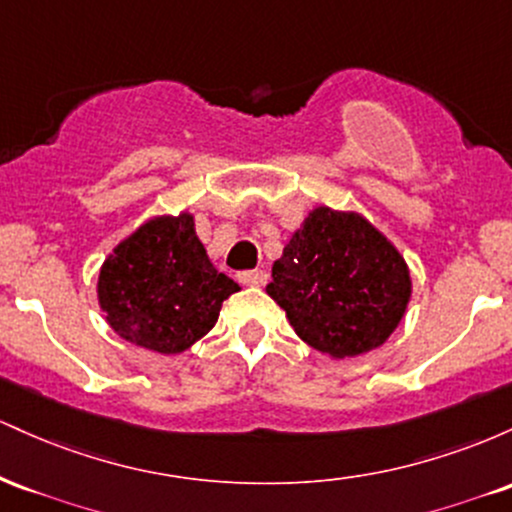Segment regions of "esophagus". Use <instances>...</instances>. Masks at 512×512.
<instances>
[{
	"instance_id": "obj_1",
	"label": "esophagus",
	"mask_w": 512,
	"mask_h": 512,
	"mask_svg": "<svg viewBox=\"0 0 512 512\" xmlns=\"http://www.w3.org/2000/svg\"><path fill=\"white\" fill-rule=\"evenodd\" d=\"M238 279L245 286H264L267 284V272H262V269H245V272L238 274Z\"/></svg>"
}]
</instances>
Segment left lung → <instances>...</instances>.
Here are the masks:
<instances>
[{
	"instance_id": "left-lung-1",
	"label": "left lung",
	"mask_w": 512,
	"mask_h": 512,
	"mask_svg": "<svg viewBox=\"0 0 512 512\" xmlns=\"http://www.w3.org/2000/svg\"><path fill=\"white\" fill-rule=\"evenodd\" d=\"M267 293L305 344L351 358L395 332L411 279L395 245L363 216L317 207L274 262Z\"/></svg>"
}]
</instances>
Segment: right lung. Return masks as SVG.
I'll list each match as a JSON object with an SVG mask.
<instances>
[{
  "label": "right lung",
  "mask_w": 512,
  "mask_h": 512,
  "mask_svg": "<svg viewBox=\"0 0 512 512\" xmlns=\"http://www.w3.org/2000/svg\"><path fill=\"white\" fill-rule=\"evenodd\" d=\"M233 291L238 284L216 272L185 211L146 221L117 245L98 276L108 325L158 354H180L204 337Z\"/></svg>",
  "instance_id": "add662e5"
}]
</instances>
